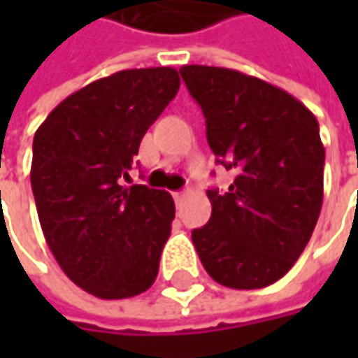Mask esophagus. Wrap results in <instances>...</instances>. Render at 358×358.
<instances>
[{
  "label": "esophagus",
  "mask_w": 358,
  "mask_h": 358,
  "mask_svg": "<svg viewBox=\"0 0 358 358\" xmlns=\"http://www.w3.org/2000/svg\"><path fill=\"white\" fill-rule=\"evenodd\" d=\"M183 197H185V191H175V193H173V199H175V203L183 201Z\"/></svg>",
  "instance_id": "34e87169"
}]
</instances>
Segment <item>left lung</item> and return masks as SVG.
Returning <instances> with one entry per match:
<instances>
[{"label":"left lung","instance_id":"left-lung-1","mask_svg":"<svg viewBox=\"0 0 358 358\" xmlns=\"http://www.w3.org/2000/svg\"><path fill=\"white\" fill-rule=\"evenodd\" d=\"M217 163L235 171L209 189L211 219L191 239L205 271L231 289L279 281L305 251L323 205L317 117L287 91L227 67L183 65Z\"/></svg>","mask_w":358,"mask_h":358}]
</instances>
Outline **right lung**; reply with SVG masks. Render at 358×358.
Wrapping results in <instances>:
<instances>
[{"label":"right lung","mask_w":358,"mask_h":358,"mask_svg":"<svg viewBox=\"0 0 358 358\" xmlns=\"http://www.w3.org/2000/svg\"><path fill=\"white\" fill-rule=\"evenodd\" d=\"M179 83L173 67L117 71L65 97L35 131L41 231L63 273L99 299L141 295L157 279L175 203L167 191L121 181Z\"/></svg>","instance_id":"add662e5"}]
</instances>
